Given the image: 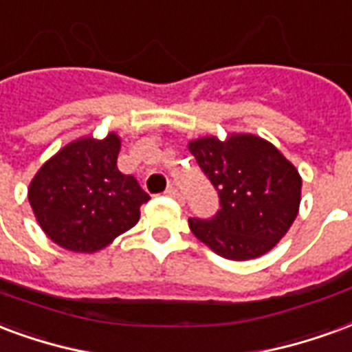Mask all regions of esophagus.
<instances>
[{"label":"esophagus","mask_w":352,"mask_h":352,"mask_svg":"<svg viewBox=\"0 0 352 352\" xmlns=\"http://www.w3.org/2000/svg\"><path fill=\"white\" fill-rule=\"evenodd\" d=\"M165 195L166 197H170V199H174V201H178L179 204H182V202H184V197H182V193H179L178 189H176V187H166V191H165Z\"/></svg>","instance_id":"esophagus-1"}]
</instances>
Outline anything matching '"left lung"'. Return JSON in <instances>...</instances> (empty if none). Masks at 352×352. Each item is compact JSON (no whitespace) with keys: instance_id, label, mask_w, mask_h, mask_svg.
I'll list each match as a JSON object with an SVG mask.
<instances>
[{"instance_id":"8db88e82","label":"left lung","mask_w":352,"mask_h":352,"mask_svg":"<svg viewBox=\"0 0 352 352\" xmlns=\"http://www.w3.org/2000/svg\"><path fill=\"white\" fill-rule=\"evenodd\" d=\"M219 193L221 210L189 229L219 257L250 261L274 250L298 215L302 178L296 166L264 138L229 133L187 144Z\"/></svg>"}]
</instances>
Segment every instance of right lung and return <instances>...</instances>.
<instances>
[{
    "label": "right lung",
    "mask_w": 352,
    "mask_h": 352,
    "mask_svg": "<svg viewBox=\"0 0 352 352\" xmlns=\"http://www.w3.org/2000/svg\"><path fill=\"white\" fill-rule=\"evenodd\" d=\"M122 138L86 135L41 166L28 187L33 215L54 243L73 253L104 250L140 219L150 201L133 176L118 170Z\"/></svg>",
    "instance_id": "1"
}]
</instances>
